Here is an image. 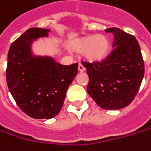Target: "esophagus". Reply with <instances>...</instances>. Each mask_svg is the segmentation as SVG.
I'll use <instances>...</instances> for the list:
<instances>
[{"label":"esophagus","instance_id":"esophagus-1","mask_svg":"<svg viewBox=\"0 0 151 151\" xmlns=\"http://www.w3.org/2000/svg\"><path fill=\"white\" fill-rule=\"evenodd\" d=\"M78 71L79 72H84L85 71V67L82 65V64H80L79 65H78Z\"/></svg>","mask_w":151,"mask_h":151}]
</instances>
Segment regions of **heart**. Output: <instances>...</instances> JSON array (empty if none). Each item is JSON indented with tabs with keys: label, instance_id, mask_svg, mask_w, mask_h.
I'll return each mask as SVG.
<instances>
[{
	"label": "heart",
	"instance_id": "obj_1",
	"mask_svg": "<svg viewBox=\"0 0 151 151\" xmlns=\"http://www.w3.org/2000/svg\"><path fill=\"white\" fill-rule=\"evenodd\" d=\"M68 48L77 54H83L89 62H100L105 59L110 52V42L103 35H89L72 40Z\"/></svg>",
	"mask_w": 151,
	"mask_h": 151
}]
</instances>
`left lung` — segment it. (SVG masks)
Listing matches in <instances>:
<instances>
[{
  "instance_id": "1",
  "label": "left lung",
  "mask_w": 151,
  "mask_h": 151,
  "mask_svg": "<svg viewBox=\"0 0 151 151\" xmlns=\"http://www.w3.org/2000/svg\"><path fill=\"white\" fill-rule=\"evenodd\" d=\"M115 39L114 49L100 63H85L89 77L87 90L104 109H119L129 105L139 89L145 64L139 44L132 35L119 28H109Z\"/></svg>"
}]
</instances>
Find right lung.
Here are the masks:
<instances>
[{"label": "right lung", "mask_w": 151, "mask_h": 151, "mask_svg": "<svg viewBox=\"0 0 151 151\" xmlns=\"http://www.w3.org/2000/svg\"><path fill=\"white\" fill-rule=\"evenodd\" d=\"M50 29L30 28L12 43L7 54L6 83L18 106L35 119L56 116L78 64L63 65L47 55H35L32 44L47 37Z\"/></svg>", "instance_id": "obj_1"}]
</instances>
